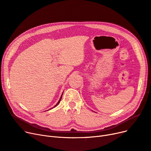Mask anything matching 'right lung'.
Returning a JSON list of instances; mask_svg holds the SVG:
<instances>
[{"label": "right lung", "instance_id": "add662e5", "mask_svg": "<svg viewBox=\"0 0 151 151\" xmlns=\"http://www.w3.org/2000/svg\"><path fill=\"white\" fill-rule=\"evenodd\" d=\"M62 95H63V94H62ZM62 95H61V98H60V99H59V101H58V104H56V105H55V106H57V105H58V104H59V102H60V101H61V98H62ZM55 106H54V107H55Z\"/></svg>", "mask_w": 151, "mask_h": 151}]
</instances>
